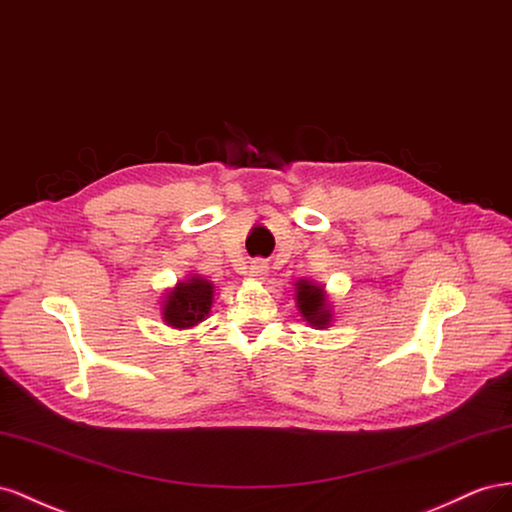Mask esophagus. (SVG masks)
I'll use <instances>...</instances> for the list:
<instances>
[{"label": "esophagus", "mask_w": 512, "mask_h": 512, "mask_svg": "<svg viewBox=\"0 0 512 512\" xmlns=\"http://www.w3.org/2000/svg\"><path fill=\"white\" fill-rule=\"evenodd\" d=\"M268 272V266L264 264V261H253L251 264V276H255V279H264Z\"/></svg>", "instance_id": "34e87169"}]
</instances>
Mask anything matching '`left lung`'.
<instances>
[{
  "label": "left lung",
  "instance_id": "8db88e82",
  "mask_svg": "<svg viewBox=\"0 0 512 512\" xmlns=\"http://www.w3.org/2000/svg\"><path fill=\"white\" fill-rule=\"evenodd\" d=\"M296 289H298V294H296L298 309H300L302 317L315 328H328L332 315L326 306L324 289L309 283V281H300Z\"/></svg>",
  "mask_w": 512,
  "mask_h": 512
}]
</instances>
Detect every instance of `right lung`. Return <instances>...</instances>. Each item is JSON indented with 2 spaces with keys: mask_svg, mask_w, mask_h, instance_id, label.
I'll return each instance as SVG.
<instances>
[{
  "mask_svg": "<svg viewBox=\"0 0 512 512\" xmlns=\"http://www.w3.org/2000/svg\"><path fill=\"white\" fill-rule=\"evenodd\" d=\"M214 287L203 281L201 276H193L191 281L180 283L163 304V319L173 328H191L210 313Z\"/></svg>",
  "mask_w": 512,
  "mask_h": 512,
  "instance_id": "1",
  "label": "right lung"
}]
</instances>
